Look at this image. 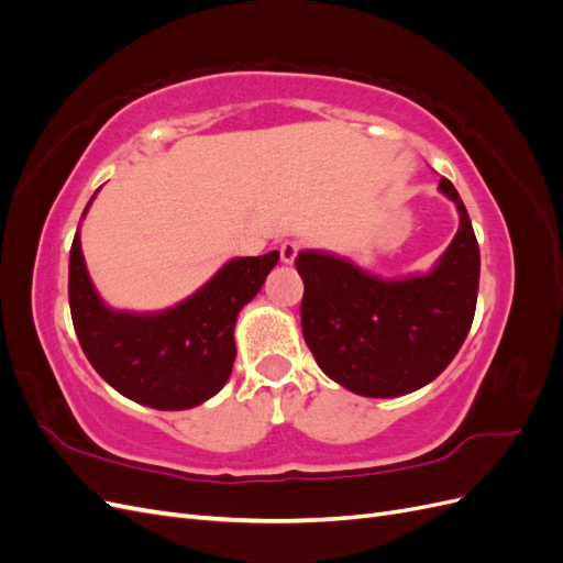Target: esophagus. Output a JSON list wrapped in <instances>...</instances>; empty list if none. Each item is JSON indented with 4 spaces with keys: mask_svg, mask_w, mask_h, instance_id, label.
Wrapping results in <instances>:
<instances>
[{
    "mask_svg": "<svg viewBox=\"0 0 563 563\" xmlns=\"http://www.w3.org/2000/svg\"><path fill=\"white\" fill-rule=\"evenodd\" d=\"M298 251H300V244H298V242H284V244L279 246V255H282V263H286V265H291V263L296 261V255H298Z\"/></svg>",
    "mask_w": 563,
    "mask_h": 563,
    "instance_id": "34e87169",
    "label": "esophagus"
}]
</instances>
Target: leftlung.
<instances>
[{
    "label": "left lung",
    "mask_w": 563,
    "mask_h": 563,
    "mask_svg": "<svg viewBox=\"0 0 563 563\" xmlns=\"http://www.w3.org/2000/svg\"><path fill=\"white\" fill-rule=\"evenodd\" d=\"M460 213L451 246L428 275L380 279L333 253L302 251V335L319 368L362 397H401L432 383L470 333L479 294V244L451 180Z\"/></svg>",
    "instance_id": "obj_1"
}]
</instances>
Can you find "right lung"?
Wrapping results in <instances>:
<instances>
[{"label":"right lung","instance_id":"add662e5","mask_svg":"<svg viewBox=\"0 0 563 563\" xmlns=\"http://www.w3.org/2000/svg\"><path fill=\"white\" fill-rule=\"evenodd\" d=\"M277 261L279 251L234 258L172 310L117 312L96 294L77 232L67 296L79 345L98 376L135 404L159 411L199 406L228 383L236 314L261 291Z\"/></svg>","mask_w":563,"mask_h":563}]
</instances>
